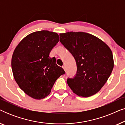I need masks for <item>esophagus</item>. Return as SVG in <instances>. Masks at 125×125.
<instances>
[{
	"label": "esophagus",
	"instance_id": "obj_1",
	"mask_svg": "<svg viewBox=\"0 0 125 125\" xmlns=\"http://www.w3.org/2000/svg\"><path fill=\"white\" fill-rule=\"evenodd\" d=\"M62 68L63 69H64V70L65 71H66V67H65V66H62Z\"/></svg>",
	"mask_w": 125,
	"mask_h": 125
}]
</instances>
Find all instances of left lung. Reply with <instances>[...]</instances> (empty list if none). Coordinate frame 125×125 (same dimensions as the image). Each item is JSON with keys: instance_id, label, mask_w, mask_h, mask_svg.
Returning a JSON list of instances; mask_svg holds the SVG:
<instances>
[{"instance_id": "obj_1", "label": "left lung", "mask_w": 125, "mask_h": 125, "mask_svg": "<svg viewBox=\"0 0 125 125\" xmlns=\"http://www.w3.org/2000/svg\"><path fill=\"white\" fill-rule=\"evenodd\" d=\"M60 42L71 53L77 65V73L67 83L79 96H92L101 90L114 67L112 51L98 37L83 32L60 34Z\"/></svg>"}]
</instances>
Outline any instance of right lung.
I'll use <instances>...</instances> for the list:
<instances>
[{
	"instance_id": "1",
	"label": "right lung",
	"mask_w": 125,
	"mask_h": 125,
	"mask_svg": "<svg viewBox=\"0 0 125 125\" xmlns=\"http://www.w3.org/2000/svg\"><path fill=\"white\" fill-rule=\"evenodd\" d=\"M57 33L40 31L27 35L13 53L11 66L13 77L20 88L36 100L51 93L56 80L65 73L49 57L53 48L59 41Z\"/></svg>"
}]
</instances>
